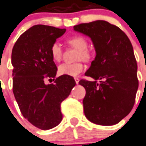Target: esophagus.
Masks as SVG:
<instances>
[{"instance_id":"obj_1","label":"esophagus","mask_w":146,"mask_h":146,"mask_svg":"<svg viewBox=\"0 0 146 146\" xmlns=\"http://www.w3.org/2000/svg\"><path fill=\"white\" fill-rule=\"evenodd\" d=\"M75 82H76V84H78V82H79V78H75Z\"/></svg>"}]
</instances>
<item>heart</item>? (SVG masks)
Listing matches in <instances>:
<instances>
[{
    "label": "heart",
    "mask_w": 146,
    "mask_h": 146,
    "mask_svg": "<svg viewBox=\"0 0 146 146\" xmlns=\"http://www.w3.org/2000/svg\"><path fill=\"white\" fill-rule=\"evenodd\" d=\"M68 43L78 49L76 60H89L90 58V53L88 51L87 41L82 36H73L68 38ZM50 53L52 59L56 61H59L62 56V48L60 45L57 42H54L50 47ZM84 70V65L80 62L76 63H63L58 67V72L61 75H68L75 77L78 75L82 71Z\"/></svg>",
    "instance_id": "obj_1"
}]
</instances>
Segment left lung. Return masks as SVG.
Instances as JSON below:
<instances>
[{"mask_svg":"<svg viewBox=\"0 0 146 146\" xmlns=\"http://www.w3.org/2000/svg\"><path fill=\"white\" fill-rule=\"evenodd\" d=\"M74 31L90 38L96 52L85 73L94 81L78 82L86 89L85 115L96 124H116L131 111L138 88L132 45L124 32L104 20L74 26Z\"/></svg>","mask_w":146,"mask_h":146,"instance_id":"obj_1","label":"left lung"}]
</instances>
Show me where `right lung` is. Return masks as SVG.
<instances>
[{"label": "right lung", "mask_w": 146, "mask_h": 146, "mask_svg": "<svg viewBox=\"0 0 146 146\" xmlns=\"http://www.w3.org/2000/svg\"><path fill=\"white\" fill-rule=\"evenodd\" d=\"M65 31L50 26H33L20 35L12 48L13 94L24 118L42 130L61 122L60 104L75 86L72 76L54 78L57 68L50 47ZM46 78H53L54 83L45 84Z\"/></svg>", "instance_id": "obj_1"}]
</instances>
